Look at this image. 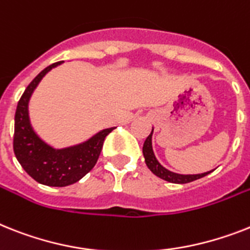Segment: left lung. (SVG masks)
Instances as JSON below:
<instances>
[{
  "mask_svg": "<svg viewBox=\"0 0 250 250\" xmlns=\"http://www.w3.org/2000/svg\"><path fill=\"white\" fill-rule=\"evenodd\" d=\"M152 134H153V130L152 133L148 135V138L144 142L143 146V154L144 158H146V164H147L148 168H149L152 172H153L156 176L164 179V180L168 181V183H174V184H187V183H191V181L198 180L201 177H204L206 175L211 174L212 171H208V172H204V174H198V175H180L175 174V172H171V171L166 170L162 165L160 164L156 158L153 153V149H152Z\"/></svg>",
  "mask_w": 250,
  "mask_h": 250,
  "instance_id": "obj_1",
  "label": "left lung"
}]
</instances>
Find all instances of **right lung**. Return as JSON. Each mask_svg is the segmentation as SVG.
Listing matches in <instances>:
<instances>
[{"mask_svg":"<svg viewBox=\"0 0 250 250\" xmlns=\"http://www.w3.org/2000/svg\"><path fill=\"white\" fill-rule=\"evenodd\" d=\"M60 63L61 61L47 66L32 80L19 100L15 112L14 152L16 158L28 175L39 184L48 187H67L85 176L97 164L106 137L115 129H104L84 143L63 149H55L37 135L29 120V100L43 76Z\"/></svg>","mask_w":250,"mask_h":250,"instance_id":"1","label":"right lung"}]
</instances>
